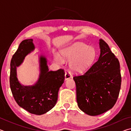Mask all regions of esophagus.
Returning <instances> with one entry per match:
<instances>
[{"label": "esophagus", "mask_w": 131, "mask_h": 131, "mask_svg": "<svg viewBox=\"0 0 131 131\" xmlns=\"http://www.w3.org/2000/svg\"><path fill=\"white\" fill-rule=\"evenodd\" d=\"M65 77V80H68L72 77V74H70V73L69 72V71H66Z\"/></svg>", "instance_id": "34e87169"}]
</instances>
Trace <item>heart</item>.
Returning a JSON list of instances; mask_svg holds the SVG:
<instances>
[{
	"label": "heart",
	"instance_id": "obj_1",
	"mask_svg": "<svg viewBox=\"0 0 131 131\" xmlns=\"http://www.w3.org/2000/svg\"><path fill=\"white\" fill-rule=\"evenodd\" d=\"M61 54L54 52L55 61L62 65L65 59H69V66L75 72H83L88 69L94 63L96 58V51L92 47H88L81 42H76L62 48Z\"/></svg>",
	"mask_w": 131,
	"mask_h": 131
}]
</instances>
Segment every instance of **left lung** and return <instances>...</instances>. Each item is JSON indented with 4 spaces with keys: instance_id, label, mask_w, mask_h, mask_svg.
<instances>
[{
    "instance_id": "obj_1",
    "label": "left lung",
    "mask_w": 131,
    "mask_h": 131,
    "mask_svg": "<svg viewBox=\"0 0 131 131\" xmlns=\"http://www.w3.org/2000/svg\"><path fill=\"white\" fill-rule=\"evenodd\" d=\"M99 59L83 74L73 77L79 107L90 116H97L113 107L121 84L119 62L102 39Z\"/></svg>"
}]
</instances>
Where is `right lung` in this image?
<instances>
[{
	"label": "right lung",
	"instance_id": "obj_1",
	"mask_svg": "<svg viewBox=\"0 0 131 131\" xmlns=\"http://www.w3.org/2000/svg\"><path fill=\"white\" fill-rule=\"evenodd\" d=\"M33 39L24 40L13 55L10 63V85L13 97L18 105L31 114L41 115L54 107L58 94L65 80L63 69L49 71L46 58L40 57L39 78L33 85H21L17 77V67L25 57L34 51Z\"/></svg>",
	"mask_w": 131,
	"mask_h": 131
}]
</instances>
